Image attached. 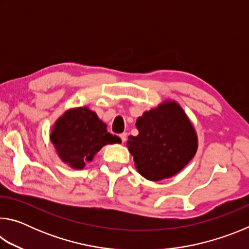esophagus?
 <instances>
[{"mask_svg":"<svg viewBox=\"0 0 249 249\" xmlns=\"http://www.w3.org/2000/svg\"><path fill=\"white\" fill-rule=\"evenodd\" d=\"M120 137H121L122 142H126V138H127V134H126V133H122V134H120Z\"/></svg>","mask_w":249,"mask_h":249,"instance_id":"esophagus-1","label":"esophagus"}]
</instances>
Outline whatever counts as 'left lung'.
I'll use <instances>...</instances> for the list:
<instances>
[{
    "instance_id": "obj_1",
    "label": "left lung",
    "mask_w": 249,
    "mask_h": 249,
    "mask_svg": "<svg viewBox=\"0 0 249 249\" xmlns=\"http://www.w3.org/2000/svg\"><path fill=\"white\" fill-rule=\"evenodd\" d=\"M137 136H129L128 151L137 171L150 181L176 176L197 150V135L183 108L166 100L136 121Z\"/></svg>"
}]
</instances>
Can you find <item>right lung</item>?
Instances as JSON below:
<instances>
[{
    "mask_svg": "<svg viewBox=\"0 0 249 249\" xmlns=\"http://www.w3.org/2000/svg\"><path fill=\"white\" fill-rule=\"evenodd\" d=\"M107 124L88 107L67 109L53 124L50 141L59 159L81 170L103 146L120 144L121 138L107 132Z\"/></svg>",
    "mask_w": 249,
    "mask_h": 249,
    "instance_id": "add662e5",
    "label": "right lung"
}]
</instances>
